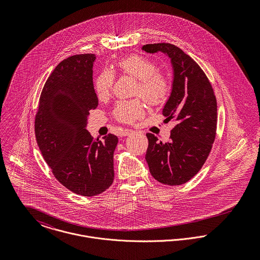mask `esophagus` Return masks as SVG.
Listing matches in <instances>:
<instances>
[{
	"instance_id": "34e87169",
	"label": "esophagus",
	"mask_w": 260,
	"mask_h": 260,
	"mask_svg": "<svg viewBox=\"0 0 260 260\" xmlns=\"http://www.w3.org/2000/svg\"><path fill=\"white\" fill-rule=\"evenodd\" d=\"M133 133V130L131 129H123L121 132H120V136L121 137H124V136H129Z\"/></svg>"
}]
</instances>
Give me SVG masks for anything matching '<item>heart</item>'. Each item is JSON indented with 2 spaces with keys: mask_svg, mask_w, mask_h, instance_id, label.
Instances as JSON below:
<instances>
[{
  "mask_svg": "<svg viewBox=\"0 0 260 260\" xmlns=\"http://www.w3.org/2000/svg\"><path fill=\"white\" fill-rule=\"evenodd\" d=\"M117 69L124 75L137 79L133 94L141 96L149 105L161 106L166 103L171 93L169 79L157 70V65L143 55L132 54L116 62ZM114 85V74L109 70L103 71L96 78L94 90L99 100L107 99ZM113 115L121 123L131 124L145 115V106L140 99L123 100L117 103Z\"/></svg>",
  "mask_w": 260,
  "mask_h": 260,
  "instance_id": "b5f03b06",
  "label": "heart"
}]
</instances>
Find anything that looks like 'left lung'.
<instances>
[{
	"instance_id": "left-lung-1",
	"label": "left lung",
	"mask_w": 260,
	"mask_h": 260,
	"mask_svg": "<svg viewBox=\"0 0 260 260\" xmlns=\"http://www.w3.org/2000/svg\"><path fill=\"white\" fill-rule=\"evenodd\" d=\"M147 53L162 52L171 59L172 91L163 108L166 119H175L170 141L163 143L147 133L145 159L151 175L166 185H181L205 163L215 140L217 103L213 88L200 66L180 48L169 43L147 44Z\"/></svg>"
}]
</instances>
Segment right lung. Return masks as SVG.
I'll list each match as a JSON object with an SVG mask.
<instances>
[{
  "label": "right lung",
  "mask_w": 260,
  "mask_h": 260,
  "mask_svg": "<svg viewBox=\"0 0 260 260\" xmlns=\"http://www.w3.org/2000/svg\"><path fill=\"white\" fill-rule=\"evenodd\" d=\"M94 54L71 56L54 69L42 90L35 117L39 149L56 179L76 194L91 197L114 180L118 137L100 141L87 131L88 116L98 106L93 85Z\"/></svg>",
  "instance_id": "right-lung-1"
}]
</instances>
